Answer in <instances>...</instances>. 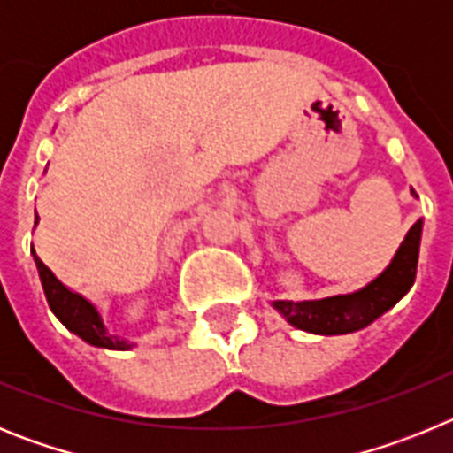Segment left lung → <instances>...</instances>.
Here are the masks:
<instances>
[{"instance_id": "left-lung-1", "label": "left lung", "mask_w": 453, "mask_h": 453, "mask_svg": "<svg viewBox=\"0 0 453 453\" xmlns=\"http://www.w3.org/2000/svg\"><path fill=\"white\" fill-rule=\"evenodd\" d=\"M419 240H422V219L411 226L397 254L392 256L390 265L361 290L335 295V297L311 299V302L276 299L272 306L288 319V324L308 334L342 335L365 329L367 324L390 311L415 283Z\"/></svg>"}]
</instances>
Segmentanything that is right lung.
I'll use <instances>...</instances> for the list:
<instances>
[{
	"instance_id": "obj_1",
	"label": "right lung",
	"mask_w": 453,
	"mask_h": 453,
	"mask_svg": "<svg viewBox=\"0 0 453 453\" xmlns=\"http://www.w3.org/2000/svg\"><path fill=\"white\" fill-rule=\"evenodd\" d=\"M35 224H38V215H35ZM31 254H34L35 267H38L40 274V283H42V290H45V297L51 308V313L61 319V324L67 331H72L74 335L86 340L88 345L92 347H104V349L115 351H127L134 347V342H129V340L108 334L106 324H104L97 306L92 302H88V299L83 297V295H79V292L70 290L65 283L58 281L54 272L35 256L34 247H31Z\"/></svg>"
}]
</instances>
